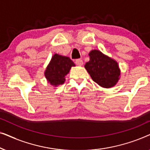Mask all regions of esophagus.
Instances as JSON below:
<instances>
[{
  "instance_id": "obj_1",
  "label": "esophagus",
  "mask_w": 150,
  "mask_h": 150,
  "mask_svg": "<svg viewBox=\"0 0 150 150\" xmlns=\"http://www.w3.org/2000/svg\"><path fill=\"white\" fill-rule=\"evenodd\" d=\"M76 64L77 65H79V66H81V65H83V61L82 59H76Z\"/></svg>"
}]
</instances>
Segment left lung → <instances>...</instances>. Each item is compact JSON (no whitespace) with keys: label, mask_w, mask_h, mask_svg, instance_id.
<instances>
[{"label":"left lung","mask_w":150,"mask_h":150,"mask_svg":"<svg viewBox=\"0 0 150 150\" xmlns=\"http://www.w3.org/2000/svg\"><path fill=\"white\" fill-rule=\"evenodd\" d=\"M89 56V61L86 63L85 68L92 80L104 88L115 85L121 75L118 63L98 50H91Z\"/></svg>","instance_id":"obj_1"}]
</instances>
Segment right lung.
I'll return each mask as SVG.
<instances>
[{
  "mask_svg": "<svg viewBox=\"0 0 150 150\" xmlns=\"http://www.w3.org/2000/svg\"><path fill=\"white\" fill-rule=\"evenodd\" d=\"M74 66V63L69 57L54 54L44 71V76L50 85L58 87L65 83V76Z\"/></svg>",
  "mask_w": 150,
  "mask_h": 150,
  "instance_id": "add662e5",
  "label": "right lung"
}]
</instances>
